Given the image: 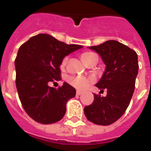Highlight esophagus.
I'll list each match as a JSON object with an SVG mask.
<instances>
[{"label": "esophagus", "mask_w": 151, "mask_h": 151, "mask_svg": "<svg viewBox=\"0 0 151 151\" xmlns=\"http://www.w3.org/2000/svg\"><path fill=\"white\" fill-rule=\"evenodd\" d=\"M83 93V92H81V91H80V90H78L77 91V95L78 96H80V95H81Z\"/></svg>", "instance_id": "1"}]
</instances>
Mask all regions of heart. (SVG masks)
<instances>
[{
	"instance_id": "1",
	"label": "heart",
	"mask_w": 151,
	"mask_h": 151,
	"mask_svg": "<svg viewBox=\"0 0 151 151\" xmlns=\"http://www.w3.org/2000/svg\"><path fill=\"white\" fill-rule=\"evenodd\" d=\"M95 55H96L95 54L94 52H84L81 54V59L84 63L86 64ZM67 61H68L67 57H65L62 60L61 68H64L66 66ZM92 81H93V80L92 78H82V77H77V78H72L70 79V83L75 88H78V89H85L91 83H92Z\"/></svg>"
}]
</instances>
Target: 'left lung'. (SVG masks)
<instances>
[{
  "mask_svg": "<svg viewBox=\"0 0 151 151\" xmlns=\"http://www.w3.org/2000/svg\"><path fill=\"white\" fill-rule=\"evenodd\" d=\"M89 48L99 53L106 65L96 86L107 90V94L105 97L94 94L93 103L85 106L84 112L89 122L109 125L119 119L129 106L138 74V56L135 51L114 40Z\"/></svg>",
  "mask_w": 151,
  "mask_h": 151,
  "instance_id": "1",
  "label": "left lung"
}]
</instances>
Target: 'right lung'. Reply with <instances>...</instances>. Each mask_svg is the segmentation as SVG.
I'll return each mask as SVG.
<instances>
[{"instance_id":"obj_1","label":"right lung","mask_w":151,"mask_h":151,"mask_svg":"<svg viewBox=\"0 0 151 151\" xmlns=\"http://www.w3.org/2000/svg\"><path fill=\"white\" fill-rule=\"evenodd\" d=\"M81 48L46 34L32 37L20 46L15 60V85L22 107L35 122L48 124L63 117L75 88L66 82L58 88L48 85L61 80L59 66L64 57Z\"/></svg>"}]
</instances>
